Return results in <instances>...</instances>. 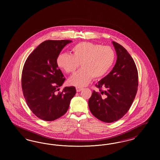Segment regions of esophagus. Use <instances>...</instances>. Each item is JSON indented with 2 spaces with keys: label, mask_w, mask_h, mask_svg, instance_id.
<instances>
[{
  "label": "esophagus",
  "mask_w": 160,
  "mask_h": 160,
  "mask_svg": "<svg viewBox=\"0 0 160 160\" xmlns=\"http://www.w3.org/2000/svg\"><path fill=\"white\" fill-rule=\"evenodd\" d=\"M82 90H83L82 88H80V87H77L76 88V91L77 92H79Z\"/></svg>",
  "instance_id": "obj_1"
}]
</instances>
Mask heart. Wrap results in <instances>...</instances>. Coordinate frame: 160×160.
<instances>
[{
    "label": "heart",
    "instance_id": "1",
    "mask_svg": "<svg viewBox=\"0 0 160 160\" xmlns=\"http://www.w3.org/2000/svg\"><path fill=\"white\" fill-rule=\"evenodd\" d=\"M72 55L60 54L56 59L58 67L67 73H73L82 68L68 79V84L77 87H84L93 77L98 79L105 76L113 67L116 60L114 50L109 46H102L89 42L77 44L72 48Z\"/></svg>",
    "mask_w": 160,
    "mask_h": 160
}]
</instances>
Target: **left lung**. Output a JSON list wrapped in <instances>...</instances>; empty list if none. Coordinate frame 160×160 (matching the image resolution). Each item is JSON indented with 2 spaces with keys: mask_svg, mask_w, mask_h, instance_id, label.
<instances>
[{
  "mask_svg": "<svg viewBox=\"0 0 160 160\" xmlns=\"http://www.w3.org/2000/svg\"><path fill=\"white\" fill-rule=\"evenodd\" d=\"M112 43L117 54L115 65L96 84L99 91H93L88 101L92 114L107 123L115 122L127 113L136 97L138 82L132 57L121 45L114 41Z\"/></svg>",
  "mask_w": 160,
  "mask_h": 160,
  "instance_id": "left-lung-1",
  "label": "left lung"
}]
</instances>
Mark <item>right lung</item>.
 <instances>
[{
  "mask_svg": "<svg viewBox=\"0 0 160 160\" xmlns=\"http://www.w3.org/2000/svg\"><path fill=\"white\" fill-rule=\"evenodd\" d=\"M70 40H48L28 56L24 65L22 86L23 95L31 111L39 119L52 121L68 110L70 101L76 95L74 86L65 87L57 93L63 78L56 59Z\"/></svg>",
  "mask_w": 160,
  "mask_h": 160,
  "instance_id": "1",
  "label": "right lung"
}]
</instances>
